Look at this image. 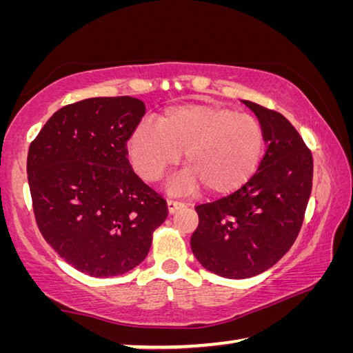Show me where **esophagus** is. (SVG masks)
<instances>
[{
	"label": "esophagus",
	"mask_w": 353,
	"mask_h": 353,
	"mask_svg": "<svg viewBox=\"0 0 353 353\" xmlns=\"http://www.w3.org/2000/svg\"><path fill=\"white\" fill-rule=\"evenodd\" d=\"M166 205H168V212L172 214V213H176L177 210H181V208H183L185 205L182 204V202H177V201H171V199H168L166 201Z\"/></svg>",
	"instance_id": "1"
}]
</instances>
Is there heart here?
<instances>
[{"label": "heart", "instance_id": "1", "mask_svg": "<svg viewBox=\"0 0 353 353\" xmlns=\"http://www.w3.org/2000/svg\"><path fill=\"white\" fill-rule=\"evenodd\" d=\"M135 171L155 182L174 166L182 152L185 168L172 179L174 193L201 187L212 196L240 190L259 170L265 134L254 117L224 105L191 103L166 110L160 123L141 121L128 143Z\"/></svg>", "mask_w": 353, "mask_h": 353}]
</instances>
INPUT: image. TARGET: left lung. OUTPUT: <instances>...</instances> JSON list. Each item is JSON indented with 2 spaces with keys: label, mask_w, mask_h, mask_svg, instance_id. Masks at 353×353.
Here are the masks:
<instances>
[{
  "label": "left lung",
  "mask_w": 353,
  "mask_h": 353,
  "mask_svg": "<svg viewBox=\"0 0 353 353\" xmlns=\"http://www.w3.org/2000/svg\"><path fill=\"white\" fill-rule=\"evenodd\" d=\"M263 128L265 157L252 179L223 199L196 207L191 250L202 266L225 279H249L288 252L312 194L313 157L282 113L243 101Z\"/></svg>",
  "instance_id": "left-lung-1"
}]
</instances>
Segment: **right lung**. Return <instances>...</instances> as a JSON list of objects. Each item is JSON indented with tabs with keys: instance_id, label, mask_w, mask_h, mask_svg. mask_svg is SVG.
<instances>
[{
	"instance_id": "right-lung-1",
	"label": "right lung",
	"mask_w": 353,
	"mask_h": 353,
	"mask_svg": "<svg viewBox=\"0 0 353 353\" xmlns=\"http://www.w3.org/2000/svg\"><path fill=\"white\" fill-rule=\"evenodd\" d=\"M130 97L88 98L57 110L28 152L39 230L92 277H115L146 259L168 216L162 196L130 168L126 143L145 115Z\"/></svg>"
}]
</instances>
